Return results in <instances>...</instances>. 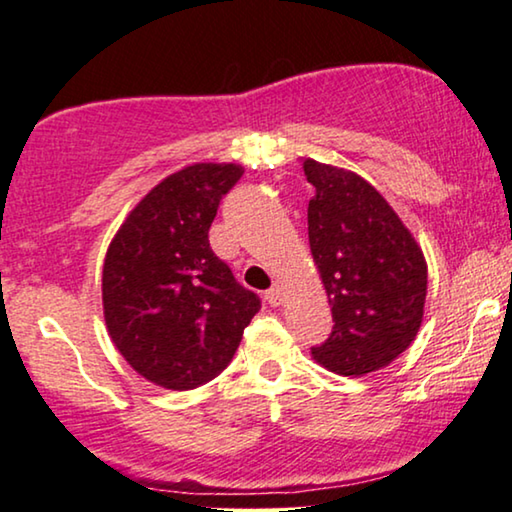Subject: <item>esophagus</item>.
I'll use <instances>...</instances> for the list:
<instances>
[{
  "label": "esophagus",
  "mask_w": 512,
  "mask_h": 512,
  "mask_svg": "<svg viewBox=\"0 0 512 512\" xmlns=\"http://www.w3.org/2000/svg\"><path fill=\"white\" fill-rule=\"evenodd\" d=\"M283 299H285V287L280 283H276L269 292H266V301H269L271 306H280L283 304Z\"/></svg>",
  "instance_id": "1"
}]
</instances>
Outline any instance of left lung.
<instances>
[{
    "instance_id": "left-lung-1",
    "label": "left lung",
    "mask_w": 512,
    "mask_h": 512,
    "mask_svg": "<svg viewBox=\"0 0 512 512\" xmlns=\"http://www.w3.org/2000/svg\"><path fill=\"white\" fill-rule=\"evenodd\" d=\"M315 187L308 241L325 285L329 338L313 357L338 376L392 364L422 325L427 262L413 234L376 187L352 171L304 160Z\"/></svg>"
}]
</instances>
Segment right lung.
I'll use <instances>...</instances> for the list:
<instances>
[{
  "mask_svg": "<svg viewBox=\"0 0 512 512\" xmlns=\"http://www.w3.org/2000/svg\"><path fill=\"white\" fill-rule=\"evenodd\" d=\"M239 164H192L155 185L127 215L104 259L111 341L136 373L194 390L227 369L262 301L213 253L208 229Z\"/></svg>",
  "mask_w": 512,
  "mask_h": 512,
  "instance_id": "obj_1",
  "label": "right lung"
}]
</instances>
